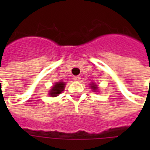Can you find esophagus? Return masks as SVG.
Returning <instances> with one entry per match:
<instances>
[{
	"label": "esophagus",
	"mask_w": 150,
	"mask_h": 150,
	"mask_svg": "<svg viewBox=\"0 0 150 150\" xmlns=\"http://www.w3.org/2000/svg\"><path fill=\"white\" fill-rule=\"evenodd\" d=\"M74 80L75 81H79L80 80V76H79V75H77V76H74Z\"/></svg>",
	"instance_id": "1"
}]
</instances>
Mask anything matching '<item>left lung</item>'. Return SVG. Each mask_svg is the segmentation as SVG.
<instances>
[{"label": "left lung", "mask_w": 150, "mask_h": 150, "mask_svg": "<svg viewBox=\"0 0 150 150\" xmlns=\"http://www.w3.org/2000/svg\"><path fill=\"white\" fill-rule=\"evenodd\" d=\"M91 88H92V89L94 90V91H96V90L97 89V86H96L95 84H91Z\"/></svg>", "instance_id": "8db88e82"}]
</instances>
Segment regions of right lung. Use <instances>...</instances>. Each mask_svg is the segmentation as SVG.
<instances>
[{"label": "right lung", "instance_id": "1", "mask_svg": "<svg viewBox=\"0 0 150 150\" xmlns=\"http://www.w3.org/2000/svg\"><path fill=\"white\" fill-rule=\"evenodd\" d=\"M64 88H65V83H62V82L57 83L53 87L52 89L50 90V96H57L58 95L60 94V93L64 90Z\"/></svg>", "mask_w": 150, "mask_h": 150}]
</instances>
